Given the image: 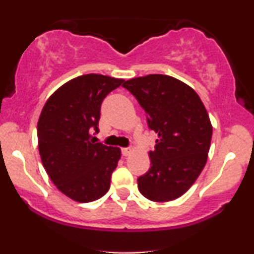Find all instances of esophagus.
<instances>
[{
    "label": "esophagus",
    "instance_id": "34e87169",
    "mask_svg": "<svg viewBox=\"0 0 254 254\" xmlns=\"http://www.w3.org/2000/svg\"><path fill=\"white\" fill-rule=\"evenodd\" d=\"M131 153H132V150H131L130 148H123V149H122V154H123L124 156H129Z\"/></svg>",
    "mask_w": 254,
    "mask_h": 254
}]
</instances>
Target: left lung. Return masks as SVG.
Masks as SVG:
<instances>
[{
    "label": "left lung",
    "instance_id": "1",
    "mask_svg": "<svg viewBox=\"0 0 254 254\" xmlns=\"http://www.w3.org/2000/svg\"><path fill=\"white\" fill-rule=\"evenodd\" d=\"M137 99L157 133L149 151L150 168L137 179L138 190L154 202H170L193 185L206 164L212 125L205 106L189 84L150 74L123 83Z\"/></svg>",
    "mask_w": 254,
    "mask_h": 254
}]
</instances>
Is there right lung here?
<instances>
[{
	"instance_id": "1",
	"label": "right lung",
	"mask_w": 254,
	"mask_h": 254,
	"mask_svg": "<svg viewBox=\"0 0 254 254\" xmlns=\"http://www.w3.org/2000/svg\"><path fill=\"white\" fill-rule=\"evenodd\" d=\"M123 78L87 74L68 81L44 105L37 135L44 168L56 188L78 203L101 198L121 159V148L94 143L103 100Z\"/></svg>"
}]
</instances>
